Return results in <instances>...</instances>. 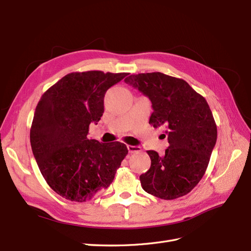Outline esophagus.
Segmentation results:
<instances>
[{
    "label": "esophagus",
    "mask_w": 251,
    "mask_h": 251,
    "mask_svg": "<svg viewBox=\"0 0 251 251\" xmlns=\"http://www.w3.org/2000/svg\"><path fill=\"white\" fill-rule=\"evenodd\" d=\"M127 150L130 153H138V151H141V148L137 146H127Z\"/></svg>",
    "instance_id": "esophagus-1"
}]
</instances>
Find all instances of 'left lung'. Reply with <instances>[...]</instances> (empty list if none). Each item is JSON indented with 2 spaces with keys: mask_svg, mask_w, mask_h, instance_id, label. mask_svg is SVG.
Listing matches in <instances>:
<instances>
[{
  "mask_svg": "<svg viewBox=\"0 0 251 251\" xmlns=\"http://www.w3.org/2000/svg\"><path fill=\"white\" fill-rule=\"evenodd\" d=\"M125 81L150 98L149 124L163 128L170 144L162 156L148 151L151 168L139 177L142 188L163 200L187 195L204 176L217 141L206 100L185 80L160 72L133 74Z\"/></svg>",
  "mask_w": 251,
  "mask_h": 251,
  "instance_id": "obj_1",
  "label": "left lung"
}]
</instances>
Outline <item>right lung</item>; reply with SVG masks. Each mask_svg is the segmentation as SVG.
Returning <instances> with one entry per match:
<instances>
[{
  "label": "right lung",
  "mask_w": 251,
  "mask_h": 251,
  "mask_svg": "<svg viewBox=\"0 0 251 251\" xmlns=\"http://www.w3.org/2000/svg\"><path fill=\"white\" fill-rule=\"evenodd\" d=\"M128 73L67 74L45 92L30 128V143L48 185L63 198L85 202L109 187L127 155L125 143L89 139L100 120L107 90Z\"/></svg>",
  "instance_id": "add662e5"
}]
</instances>
